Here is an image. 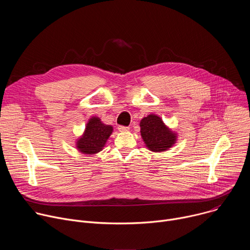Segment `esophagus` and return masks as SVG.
<instances>
[{
    "label": "esophagus",
    "mask_w": 250,
    "mask_h": 250,
    "mask_svg": "<svg viewBox=\"0 0 250 250\" xmlns=\"http://www.w3.org/2000/svg\"><path fill=\"white\" fill-rule=\"evenodd\" d=\"M118 129L122 132H125V131H128L129 130V127L128 126H124V125H119Z\"/></svg>",
    "instance_id": "esophagus-1"
}]
</instances>
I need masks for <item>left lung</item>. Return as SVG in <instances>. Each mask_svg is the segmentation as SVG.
Masks as SVG:
<instances>
[{
  "instance_id": "left-lung-1",
  "label": "left lung",
  "mask_w": 250,
  "mask_h": 250,
  "mask_svg": "<svg viewBox=\"0 0 250 250\" xmlns=\"http://www.w3.org/2000/svg\"><path fill=\"white\" fill-rule=\"evenodd\" d=\"M140 134L146 147L153 152L168 150L176 142L177 133L165 125L162 119L150 114L140 121Z\"/></svg>"
}]
</instances>
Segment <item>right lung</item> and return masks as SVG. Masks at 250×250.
I'll return each mask as SVG.
<instances>
[{
    "instance_id": "1",
    "label": "right lung",
    "mask_w": 250,
    "mask_h": 250,
    "mask_svg": "<svg viewBox=\"0 0 250 250\" xmlns=\"http://www.w3.org/2000/svg\"><path fill=\"white\" fill-rule=\"evenodd\" d=\"M113 126L104 125L98 117H92L86 125L82 136L77 139L76 147L84 154H95L104 146L113 132Z\"/></svg>"
}]
</instances>
